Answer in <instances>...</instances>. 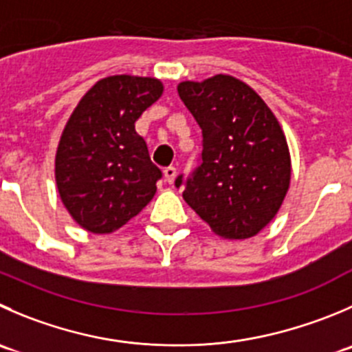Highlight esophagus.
<instances>
[{"instance_id": "esophagus-1", "label": "esophagus", "mask_w": 352, "mask_h": 352, "mask_svg": "<svg viewBox=\"0 0 352 352\" xmlns=\"http://www.w3.org/2000/svg\"><path fill=\"white\" fill-rule=\"evenodd\" d=\"M163 175H165L166 182L173 184V180H175L177 177V168H173V166H166V168L163 170Z\"/></svg>"}]
</instances>
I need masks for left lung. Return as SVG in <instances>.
Listing matches in <instances>:
<instances>
[{"mask_svg":"<svg viewBox=\"0 0 352 352\" xmlns=\"http://www.w3.org/2000/svg\"><path fill=\"white\" fill-rule=\"evenodd\" d=\"M179 96L203 132L199 165L179 175L186 203L225 239L267 227L287 194V141L267 103L239 78L214 75L180 82Z\"/></svg>","mask_w":352,"mask_h":352,"instance_id":"obj_1","label":"left lung"}]
</instances>
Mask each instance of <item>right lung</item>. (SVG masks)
<instances>
[{
	"label": "right lung",
	"mask_w": 352,
	"mask_h": 352,
	"mask_svg": "<svg viewBox=\"0 0 352 352\" xmlns=\"http://www.w3.org/2000/svg\"><path fill=\"white\" fill-rule=\"evenodd\" d=\"M162 93L158 78H101L65 125L54 177L65 208L85 230L115 232L155 196L162 170L149 158L135 122Z\"/></svg>",
	"instance_id": "add662e5"
}]
</instances>
